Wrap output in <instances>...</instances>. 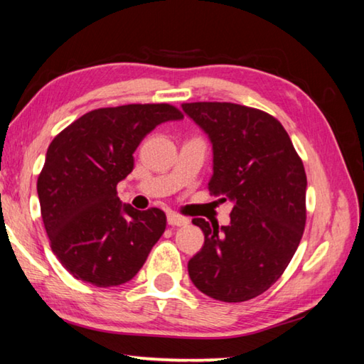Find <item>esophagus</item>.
<instances>
[{"label": "esophagus", "instance_id": "obj_1", "mask_svg": "<svg viewBox=\"0 0 364 364\" xmlns=\"http://www.w3.org/2000/svg\"><path fill=\"white\" fill-rule=\"evenodd\" d=\"M166 220H168V225H171V227H184V225L189 223V218L178 215V213H171V212L166 215Z\"/></svg>", "mask_w": 364, "mask_h": 364}]
</instances>
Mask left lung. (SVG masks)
Masks as SVG:
<instances>
[{"label": "left lung", "mask_w": 364, "mask_h": 364, "mask_svg": "<svg viewBox=\"0 0 364 364\" xmlns=\"http://www.w3.org/2000/svg\"><path fill=\"white\" fill-rule=\"evenodd\" d=\"M209 136V191L232 200L230 225L204 218V246L189 259L198 290L240 303L269 290L290 264L306 223V173L290 136L272 114L230 102L183 103Z\"/></svg>", "instance_id": "8db88e82"}]
</instances>
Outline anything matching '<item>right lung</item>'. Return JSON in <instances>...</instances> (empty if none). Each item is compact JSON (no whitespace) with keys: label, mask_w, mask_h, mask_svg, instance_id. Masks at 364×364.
Wrapping results in <instances>:
<instances>
[{"label":"right lung","mask_w":364,"mask_h":364,"mask_svg":"<svg viewBox=\"0 0 364 364\" xmlns=\"http://www.w3.org/2000/svg\"><path fill=\"white\" fill-rule=\"evenodd\" d=\"M183 113L168 103L92 109L51 141L37 193L51 251L69 274L117 287L139 272L166 227L165 212L121 204L117 184L134 168L149 132Z\"/></svg>","instance_id":"add662e5"}]
</instances>
